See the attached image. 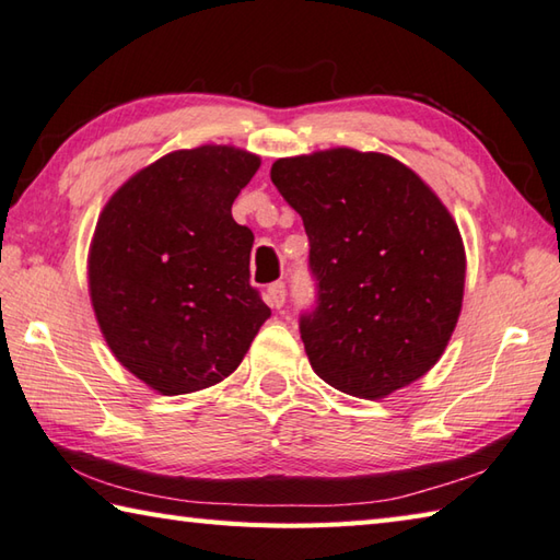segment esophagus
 I'll list each match as a JSON object with an SVG mask.
<instances>
[{
	"label": "esophagus",
	"mask_w": 560,
	"mask_h": 560,
	"mask_svg": "<svg viewBox=\"0 0 560 560\" xmlns=\"http://www.w3.org/2000/svg\"><path fill=\"white\" fill-rule=\"evenodd\" d=\"M266 302L272 306V310H280L284 304V284L282 282H272L266 290Z\"/></svg>",
	"instance_id": "esophagus-1"
}]
</instances>
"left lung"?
Masks as SVG:
<instances>
[{"label":"left lung","mask_w":560,"mask_h":560,"mask_svg":"<svg viewBox=\"0 0 560 560\" xmlns=\"http://www.w3.org/2000/svg\"><path fill=\"white\" fill-rule=\"evenodd\" d=\"M270 178L310 236L318 300L300 334L334 389L386 398L428 374L459 322L454 217L398 159L350 147L278 159Z\"/></svg>","instance_id":"1"}]
</instances>
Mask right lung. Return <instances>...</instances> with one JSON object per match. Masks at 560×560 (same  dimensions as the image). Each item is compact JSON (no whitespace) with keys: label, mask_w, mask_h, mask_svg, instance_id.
<instances>
[{"label":"right lung","mask_w":560,"mask_h":560,"mask_svg":"<svg viewBox=\"0 0 560 560\" xmlns=\"http://www.w3.org/2000/svg\"><path fill=\"white\" fill-rule=\"evenodd\" d=\"M260 156L230 144L171 152L113 192L89 246V294L125 370L178 396L242 364L270 310L248 282L254 234L232 205Z\"/></svg>","instance_id":"right-lung-1"}]
</instances>
